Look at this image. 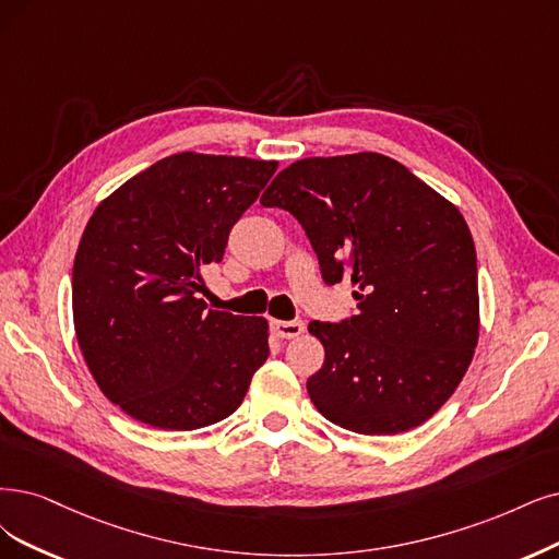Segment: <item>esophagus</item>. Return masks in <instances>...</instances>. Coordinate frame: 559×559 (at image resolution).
I'll return each mask as SVG.
<instances>
[{"label":"esophagus","instance_id":"1","mask_svg":"<svg viewBox=\"0 0 559 559\" xmlns=\"http://www.w3.org/2000/svg\"><path fill=\"white\" fill-rule=\"evenodd\" d=\"M272 329L278 338H297L304 334V322L301 320H274Z\"/></svg>","mask_w":559,"mask_h":559}]
</instances>
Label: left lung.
Masks as SVG:
<instances>
[{
    "label": "left lung",
    "instance_id": "left-lung-1",
    "mask_svg": "<svg viewBox=\"0 0 559 559\" xmlns=\"http://www.w3.org/2000/svg\"><path fill=\"white\" fill-rule=\"evenodd\" d=\"M260 202L301 223L324 283L357 287V316L308 324L324 345L306 382L320 415L364 436L436 415L479 341L477 251L456 204L376 152L295 160Z\"/></svg>",
    "mask_w": 559,
    "mask_h": 559
}]
</instances>
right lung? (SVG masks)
<instances>
[{
  "instance_id": "add662e5",
  "label": "right lung",
  "mask_w": 559,
  "mask_h": 559,
  "mask_svg": "<svg viewBox=\"0 0 559 559\" xmlns=\"http://www.w3.org/2000/svg\"><path fill=\"white\" fill-rule=\"evenodd\" d=\"M276 160L181 152L103 200L73 262V324L108 401L163 430L212 426L269 357L264 318L206 311L202 266L276 173Z\"/></svg>"
}]
</instances>
